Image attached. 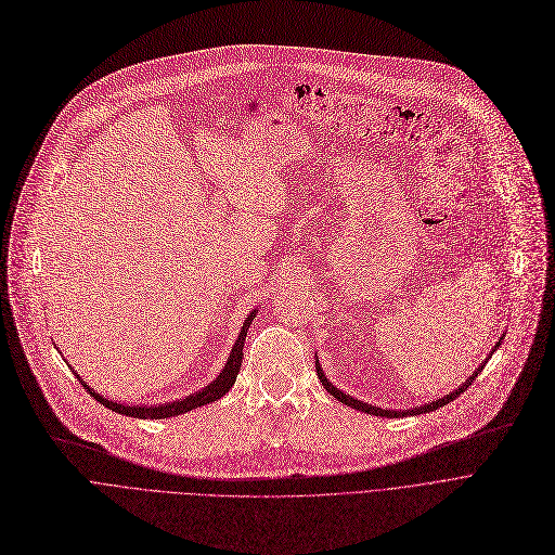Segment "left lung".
Returning <instances> with one entry per match:
<instances>
[{
    "mask_svg": "<svg viewBox=\"0 0 555 555\" xmlns=\"http://www.w3.org/2000/svg\"><path fill=\"white\" fill-rule=\"evenodd\" d=\"M501 340H503V336H501ZM501 340L494 345V349L490 351V356L486 358V362L492 358V353L501 347ZM486 362L483 364H479V369L474 371L459 388H454L452 392H448V395H443V398H439V400H435V402H428V404H424V406H415V409H406V411H384V409H377V406H373V404H366V402H360V400H356V398H351L349 392H345V390H340V388H336L330 379H327V375H325V371H323V366H321V362H319V358H315V373H319V379L323 382V386L327 388V392H332L334 398L338 400V402H343V404H347V406H351V409H356V411H362V413H369V415H375V417H400V415H422V413H430V411H437V409H441V406H446V404H450L452 400H456L459 395L463 392V390H467V386L477 379V375L483 371V366H486Z\"/></svg>",
    "mask_w": 555,
    "mask_h": 555,
    "instance_id": "1",
    "label": "left lung"
}]
</instances>
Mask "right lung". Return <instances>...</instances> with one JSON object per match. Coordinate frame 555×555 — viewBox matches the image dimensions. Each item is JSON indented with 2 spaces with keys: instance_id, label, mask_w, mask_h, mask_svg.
Wrapping results in <instances>:
<instances>
[{
  "instance_id": "obj_1",
  "label": "right lung",
  "mask_w": 555,
  "mask_h": 555,
  "mask_svg": "<svg viewBox=\"0 0 555 555\" xmlns=\"http://www.w3.org/2000/svg\"><path fill=\"white\" fill-rule=\"evenodd\" d=\"M257 311H259V309H253L250 315L246 319V323H244L240 336H236V340H234V347H232V351H230V358H228L223 371H221L206 388H202V390L189 395V398H184V400H176V402H169V404H153V406H151V404H131V406H129V404H120V402H112L109 398H103V395H99L96 390H92V388L86 384V379H81L78 375H76V377H78V382H81V384L88 388V392L92 395V398H94L96 402H101L105 409L116 411V413H120V415H129V417H138V420H165V417H176V415L189 413V411L199 409V406H204V404L217 402L219 398H223V395L232 388V384H234V379H236V375H240V369H242L246 334H248V327H250L253 321H255Z\"/></svg>"
}]
</instances>
